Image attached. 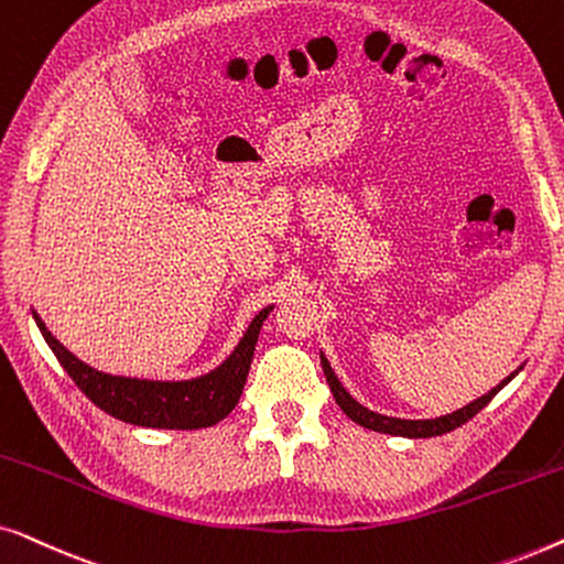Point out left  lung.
<instances>
[{"mask_svg": "<svg viewBox=\"0 0 564 564\" xmlns=\"http://www.w3.org/2000/svg\"><path fill=\"white\" fill-rule=\"evenodd\" d=\"M321 365H323V375H326V382H328L330 392H334V398H336L338 408H341V411H344L346 415H349V419H351L354 423H359V426H365V429H369V431H377V434L405 436V438H429V436H442V434H449V431H454V429H459L462 423H467L469 419H473V415L480 413L482 408L488 405L490 400L496 398L498 392L503 390L506 384L513 380L516 375H519V369H521V367L516 369V372H513V375H508L506 380L498 384V388H492L490 392H485L482 398L473 400V403L465 405V408H459V411L446 413V415H438V419H421V421H411V419H392V415H382V413L369 411V408H365L361 403H357V400H354V398L349 395V390L344 388L341 380H338L334 369H330V361H328L326 357H323V351H321Z\"/></svg>", "mask_w": 564, "mask_h": 564, "instance_id": "obj_1", "label": "left lung"}]
</instances>
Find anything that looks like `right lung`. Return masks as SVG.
Segmentation results:
<instances>
[{"label":"right lung","mask_w":564,"mask_h":564,"mask_svg":"<svg viewBox=\"0 0 564 564\" xmlns=\"http://www.w3.org/2000/svg\"><path fill=\"white\" fill-rule=\"evenodd\" d=\"M274 305L259 311L249 323L246 334L230 357L210 372L192 377V380H143V377L107 375L89 367L87 361L74 357L56 336L45 328L41 315L33 311V318L41 328L45 344L56 354L61 367L76 382L84 395L97 408L133 426L145 429H207L226 419L241 398L246 375H249L253 349L261 323L272 313Z\"/></svg>","instance_id":"add662e5"}]
</instances>
